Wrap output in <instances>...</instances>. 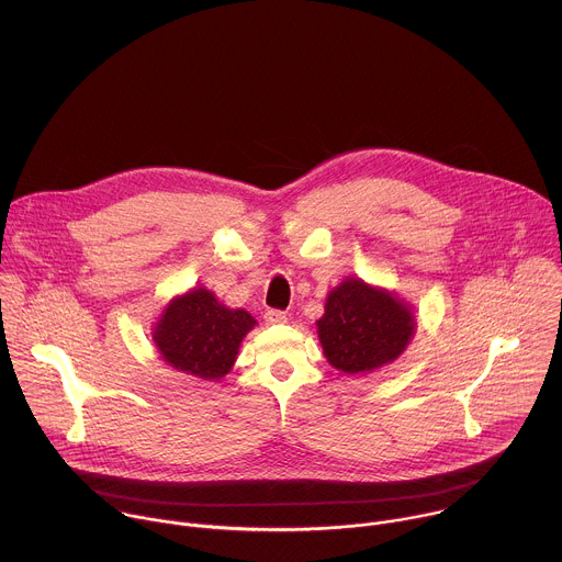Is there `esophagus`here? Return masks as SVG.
Segmentation results:
<instances>
[{
	"label": "esophagus",
	"mask_w": 562,
	"mask_h": 562,
	"mask_svg": "<svg viewBox=\"0 0 562 562\" xmlns=\"http://www.w3.org/2000/svg\"><path fill=\"white\" fill-rule=\"evenodd\" d=\"M265 323L267 325H284L286 323V313L284 311H278V308H269L265 313Z\"/></svg>",
	"instance_id": "34e87169"
}]
</instances>
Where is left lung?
<instances>
[{
  "mask_svg": "<svg viewBox=\"0 0 562 562\" xmlns=\"http://www.w3.org/2000/svg\"><path fill=\"white\" fill-rule=\"evenodd\" d=\"M329 364L347 375H367L395 362L416 334V315L395 291L362 278H345L329 291L315 323Z\"/></svg>",
  "mask_w": 562,
  "mask_h": 562,
  "instance_id": "obj_1",
  "label": "left lung"
}]
</instances>
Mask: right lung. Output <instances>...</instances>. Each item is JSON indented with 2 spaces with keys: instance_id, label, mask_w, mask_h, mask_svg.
Listing matches in <instances>:
<instances>
[{
  "instance_id": "obj_1",
  "label": "right lung",
  "mask_w": 562,
  "mask_h": 562,
  "mask_svg": "<svg viewBox=\"0 0 562 562\" xmlns=\"http://www.w3.org/2000/svg\"><path fill=\"white\" fill-rule=\"evenodd\" d=\"M245 308H228L213 291L193 286L169 300L153 327V342L169 367L202 378H224L239 353V345L256 327Z\"/></svg>"
}]
</instances>
